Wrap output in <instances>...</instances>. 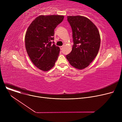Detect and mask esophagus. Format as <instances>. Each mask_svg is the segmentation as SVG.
<instances>
[{"label":"esophagus","instance_id":"obj_1","mask_svg":"<svg viewBox=\"0 0 122 122\" xmlns=\"http://www.w3.org/2000/svg\"><path fill=\"white\" fill-rule=\"evenodd\" d=\"M63 46H60V50H62V49H63Z\"/></svg>","mask_w":122,"mask_h":122}]
</instances>
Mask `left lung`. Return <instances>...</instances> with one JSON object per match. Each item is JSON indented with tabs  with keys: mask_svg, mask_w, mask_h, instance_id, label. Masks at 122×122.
<instances>
[{
	"mask_svg": "<svg viewBox=\"0 0 122 122\" xmlns=\"http://www.w3.org/2000/svg\"><path fill=\"white\" fill-rule=\"evenodd\" d=\"M67 20L72 30L74 44L66 58L74 67L79 70L85 69L98 52L99 32L95 25L85 17L68 16Z\"/></svg>",
	"mask_w": 122,
	"mask_h": 122,
	"instance_id": "8db88e82",
	"label": "left lung"
}]
</instances>
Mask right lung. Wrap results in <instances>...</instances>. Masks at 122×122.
Instances as JSON below:
<instances>
[{"label": "right lung", "instance_id": "right-lung-1", "mask_svg": "<svg viewBox=\"0 0 122 122\" xmlns=\"http://www.w3.org/2000/svg\"><path fill=\"white\" fill-rule=\"evenodd\" d=\"M61 15H41L29 25L25 35V46L31 62L39 69L47 71L54 67L60 48L52 41L54 30L64 19Z\"/></svg>", "mask_w": 122, "mask_h": 122}]
</instances>
